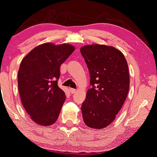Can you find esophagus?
Wrapping results in <instances>:
<instances>
[{
    "label": "esophagus",
    "mask_w": 157,
    "mask_h": 157,
    "mask_svg": "<svg viewBox=\"0 0 157 157\" xmlns=\"http://www.w3.org/2000/svg\"><path fill=\"white\" fill-rule=\"evenodd\" d=\"M75 91H76V90L74 89V88H69V92H70L71 94L75 93Z\"/></svg>",
    "instance_id": "34e87169"
}]
</instances>
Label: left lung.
<instances>
[{"label": "left lung", "mask_w": 157, "mask_h": 157, "mask_svg": "<svg viewBox=\"0 0 157 157\" xmlns=\"http://www.w3.org/2000/svg\"><path fill=\"white\" fill-rule=\"evenodd\" d=\"M80 52L90 73L92 88L82 105L85 124L103 129L115 120L127 98L130 86L128 66L124 54L104 44H88Z\"/></svg>", "instance_id": "obj_1"}]
</instances>
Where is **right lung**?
I'll return each instance as SVG.
<instances>
[{
  "instance_id": "obj_1",
  "label": "right lung",
  "mask_w": 157,
  "mask_h": 157,
  "mask_svg": "<svg viewBox=\"0 0 157 157\" xmlns=\"http://www.w3.org/2000/svg\"><path fill=\"white\" fill-rule=\"evenodd\" d=\"M72 44L47 42L25 56L18 72V86L25 110L34 123L53 125L66 99L58 86L59 68L75 51Z\"/></svg>"
}]
</instances>
